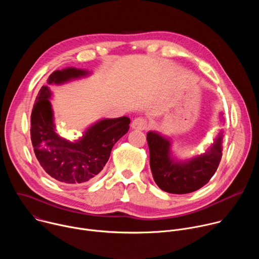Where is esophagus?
<instances>
[{
	"label": "esophagus",
	"mask_w": 259,
	"mask_h": 259,
	"mask_svg": "<svg viewBox=\"0 0 259 259\" xmlns=\"http://www.w3.org/2000/svg\"><path fill=\"white\" fill-rule=\"evenodd\" d=\"M146 127H147V122L143 118H136L132 121V124H131V128L133 130L142 131V130H145Z\"/></svg>",
	"instance_id": "1"
}]
</instances>
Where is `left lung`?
Here are the masks:
<instances>
[{"label":"left lung","mask_w":259,"mask_h":259,"mask_svg":"<svg viewBox=\"0 0 259 259\" xmlns=\"http://www.w3.org/2000/svg\"><path fill=\"white\" fill-rule=\"evenodd\" d=\"M219 122L225 123L219 113ZM150 149V166L157 186L170 194H189L198 191L211 179L223 156L224 131L201 155L190 159H179L172 151V139L157 131L146 134Z\"/></svg>","instance_id":"left-lung-1"}]
</instances>
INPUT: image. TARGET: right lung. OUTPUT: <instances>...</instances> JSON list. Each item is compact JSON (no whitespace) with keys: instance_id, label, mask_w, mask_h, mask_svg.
<instances>
[{"instance_id":"1","label":"right lung","mask_w":259,"mask_h":259,"mask_svg":"<svg viewBox=\"0 0 259 259\" xmlns=\"http://www.w3.org/2000/svg\"><path fill=\"white\" fill-rule=\"evenodd\" d=\"M91 75L88 69L65 67L53 71L47 83L60 86ZM52 97L50 88L43 86L31 110L30 138L36 159L48 175L61 183L77 186L96 179L115 143L128 132L130 119H100L87 127L81 136L69 140L58 133Z\"/></svg>"}]
</instances>
